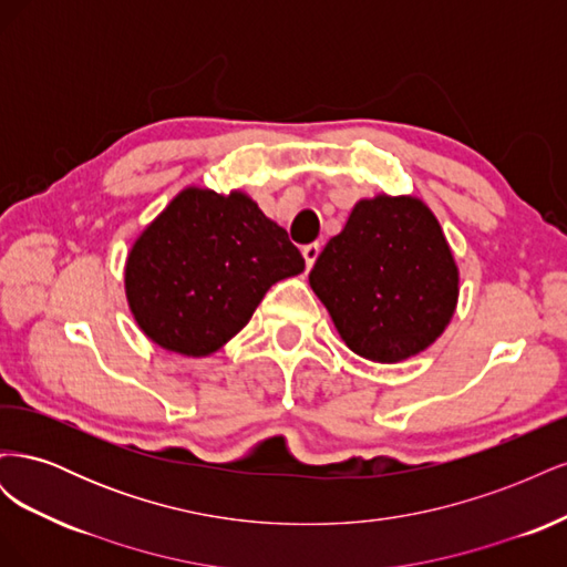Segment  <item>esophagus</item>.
<instances>
[{
  "label": "esophagus",
  "instance_id": "esophagus-1",
  "mask_svg": "<svg viewBox=\"0 0 567 567\" xmlns=\"http://www.w3.org/2000/svg\"><path fill=\"white\" fill-rule=\"evenodd\" d=\"M319 252H321V246H319V244H307V246L302 248V257H305V265H307V269H310V267L317 262Z\"/></svg>",
  "mask_w": 567,
  "mask_h": 567
}]
</instances>
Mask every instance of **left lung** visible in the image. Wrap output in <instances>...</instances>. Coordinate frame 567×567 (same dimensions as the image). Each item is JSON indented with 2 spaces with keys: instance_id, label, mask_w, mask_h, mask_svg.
I'll return each mask as SVG.
<instances>
[{
  "instance_id": "1",
  "label": "left lung",
  "mask_w": 567,
  "mask_h": 567,
  "mask_svg": "<svg viewBox=\"0 0 567 567\" xmlns=\"http://www.w3.org/2000/svg\"><path fill=\"white\" fill-rule=\"evenodd\" d=\"M346 346L371 362L423 352L450 323L458 269L435 215L419 198L359 200L310 271Z\"/></svg>"
}]
</instances>
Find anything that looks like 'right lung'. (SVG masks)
Masks as SVG:
<instances>
[{
  "label": "right lung",
  "instance_id": "add662e5",
  "mask_svg": "<svg viewBox=\"0 0 567 567\" xmlns=\"http://www.w3.org/2000/svg\"><path fill=\"white\" fill-rule=\"evenodd\" d=\"M302 269L286 229L246 194L184 188L136 238L125 288L153 342L205 357L244 329L274 284Z\"/></svg>",
  "mask_w": 567,
  "mask_h": 567
}]
</instances>
